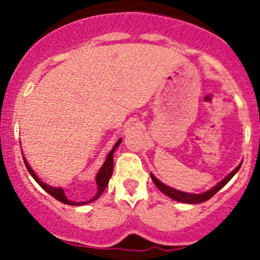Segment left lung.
Returning <instances> with one entry per match:
<instances>
[{
	"mask_svg": "<svg viewBox=\"0 0 260 260\" xmlns=\"http://www.w3.org/2000/svg\"><path fill=\"white\" fill-rule=\"evenodd\" d=\"M241 168V164L238 165L236 169H234L233 172H231V173L228 174V176L225 177L224 180L220 181L219 183L216 186H213L212 189L207 190V191L202 192V194H191V192H185V191H180V190H176L173 189V187H169V186L164 185V183L161 182V181H158L157 178H156L155 176H153L152 173H151V178H152L153 183L156 185V187H157L160 191L162 192V194H165L167 197H169V198H172L173 201L176 202H181V203H189V204H198V203H203V202L208 201V199H211L213 197V195L216 194V192L219 191L220 189H222L226 183L229 182V181L232 180V177L234 176V174L237 173L238 171H240Z\"/></svg>",
	"mask_w": 260,
	"mask_h": 260,
	"instance_id": "left-lung-1",
	"label": "left lung"
}]
</instances>
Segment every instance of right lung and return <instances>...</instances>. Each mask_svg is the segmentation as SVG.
Masks as SVG:
<instances>
[{"instance_id":"add662e5","label":"right lung","mask_w":260,"mask_h":260,"mask_svg":"<svg viewBox=\"0 0 260 260\" xmlns=\"http://www.w3.org/2000/svg\"><path fill=\"white\" fill-rule=\"evenodd\" d=\"M121 141H122V139H118V141H117V143L114 144L113 148H112V150H110V152L108 153V156H107V158H105V161H104V164H103V167L100 168V171H99L98 174H96V185H98V191H96V195L93 197L92 199H89V201H87V202L69 201V199L66 198V195H65V192H63V189H62V187H53V186H49V185H47V183L43 182V181H41L40 178L36 176L35 172L32 171V168L28 165V162H27V160L24 158V156H23V160H24V164H26L27 171L29 172V174H31L32 177H34V180H35L36 182H38L39 185H40L41 187H43V189L48 192V194L52 195L53 198H56L57 201L62 202V203L69 204V206H84V204H88V203H92V202H95L96 199H98L99 197L103 194V191H104L105 187L108 186V182H109L110 177H112V174H113V153H114V151L117 150V147L119 146Z\"/></svg>"}]
</instances>
